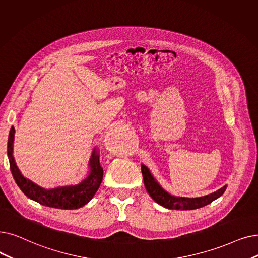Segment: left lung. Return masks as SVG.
<instances>
[{
	"label": "left lung",
	"mask_w": 258,
	"mask_h": 258,
	"mask_svg": "<svg viewBox=\"0 0 258 258\" xmlns=\"http://www.w3.org/2000/svg\"><path fill=\"white\" fill-rule=\"evenodd\" d=\"M141 173L143 176L144 186L147 188V191L149 195L152 197V199L156 201L158 205L170 210H195L203 208L211 204L212 201L219 198L227 189V185H225L217 189L214 193H211L209 195H205L201 197L191 198L175 196L165 191V189L159 184V182L156 180L149 167L147 165H144L143 163H141Z\"/></svg>",
	"instance_id": "left-lung-1"
}]
</instances>
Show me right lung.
Here are the masks:
<instances>
[{"mask_svg": "<svg viewBox=\"0 0 258 258\" xmlns=\"http://www.w3.org/2000/svg\"><path fill=\"white\" fill-rule=\"evenodd\" d=\"M15 133V127L11 126L7 142L10 171L16 183L28 198L37 201L40 205L62 210L79 209L92 200L103 179V169L100 165V154L97 148L92 152L88 161V172L83 180L77 184L45 188L31 181L19 170L14 157Z\"/></svg>", "mask_w": 258, "mask_h": 258, "instance_id": "right-lung-1", "label": "right lung"}]
</instances>
